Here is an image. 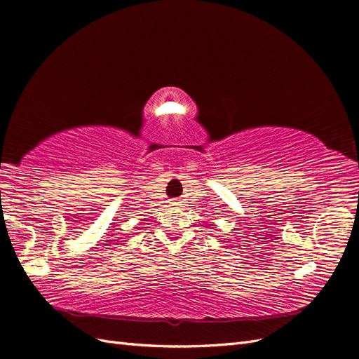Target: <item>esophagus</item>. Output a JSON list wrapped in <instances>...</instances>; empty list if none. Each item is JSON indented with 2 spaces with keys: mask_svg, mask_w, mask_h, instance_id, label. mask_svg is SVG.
<instances>
[{
  "mask_svg": "<svg viewBox=\"0 0 359 359\" xmlns=\"http://www.w3.org/2000/svg\"><path fill=\"white\" fill-rule=\"evenodd\" d=\"M170 205H172V206H180V205H181V202H180V201H172V202H170Z\"/></svg>",
  "mask_w": 359,
  "mask_h": 359,
  "instance_id": "esophagus-1",
  "label": "esophagus"
}]
</instances>
